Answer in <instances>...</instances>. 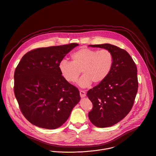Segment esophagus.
Returning a JSON list of instances; mask_svg holds the SVG:
<instances>
[{
	"mask_svg": "<svg viewBox=\"0 0 156 156\" xmlns=\"http://www.w3.org/2000/svg\"><path fill=\"white\" fill-rule=\"evenodd\" d=\"M80 94L81 98H84L86 96V93L84 92V91H82V90L80 91Z\"/></svg>",
	"mask_w": 156,
	"mask_h": 156,
	"instance_id": "34e87169",
	"label": "esophagus"
}]
</instances>
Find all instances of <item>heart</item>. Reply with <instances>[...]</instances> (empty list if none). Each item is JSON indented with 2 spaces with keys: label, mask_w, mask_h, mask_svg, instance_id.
I'll return each mask as SVG.
<instances>
[{
  "label": "heart",
  "mask_w": 156,
  "mask_h": 156,
  "mask_svg": "<svg viewBox=\"0 0 156 156\" xmlns=\"http://www.w3.org/2000/svg\"><path fill=\"white\" fill-rule=\"evenodd\" d=\"M72 62L62 60L58 65L63 77L69 83L75 82L81 72L83 76L78 81L81 87H88L93 83L103 82L110 74L114 65V56L108 50H98L80 48L71 55Z\"/></svg>",
  "instance_id": "b5f03b06"
}]
</instances>
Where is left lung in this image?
<instances>
[{
  "label": "left lung",
  "instance_id": "1",
  "mask_svg": "<svg viewBox=\"0 0 156 156\" xmlns=\"http://www.w3.org/2000/svg\"><path fill=\"white\" fill-rule=\"evenodd\" d=\"M109 50L114 65L105 80L87 92L93 108L88 117L98 127H107L119 122L130 112L138 89L137 67L130 55L111 44L90 45Z\"/></svg>",
  "mask_w": 156,
  "mask_h": 156
}]
</instances>
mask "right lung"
Segmentation results:
<instances>
[{"mask_svg":"<svg viewBox=\"0 0 156 156\" xmlns=\"http://www.w3.org/2000/svg\"><path fill=\"white\" fill-rule=\"evenodd\" d=\"M76 43L38 48L25 54L14 73V94L24 117L41 128L63 125L80 101L78 89L62 75L58 65Z\"/></svg>","mask_w":156,"mask_h":156,"instance_id":"1","label":"right lung"}]
</instances>
